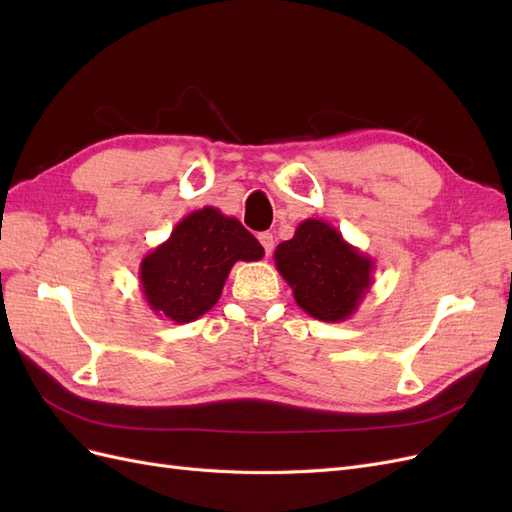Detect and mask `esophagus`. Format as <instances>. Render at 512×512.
Segmentation results:
<instances>
[{"mask_svg": "<svg viewBox=\"0 0 512 512\" xmlns=\"http://www.w3.org/2000/svg\"><path fill=\"white\" fill-rule=\"evenodd\" d=\"M258 241H260V245H262V247H265V254H267V256H271L273 247H275V239H273L271 232H260V235H258Z\"/></svg>", "mask_w": 512, "mask_h": 512, "instance_id": "obj_1", "label": "esophagus"}]
</instances>
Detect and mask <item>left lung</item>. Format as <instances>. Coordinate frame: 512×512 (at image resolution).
Returning a JSON list of instances; mask_svg holds the SVG:
<instances>
[{
	"label": "left lung",
	"mask_w": 512,
	"mask_h": 512,
	"mask_svg": "<svg viewBox=\"0 0 512 512\" xmlns=\"http://www.w3.org/2000/svg\"><path fill=\"white\" fill-rule=\"evenodd\" d=\"M294 301L316 320L344 322L374 284V258L350 245L324 220H303L273 254Z\"/></svg>",
	"instance_id": "1"
}]
</instances>
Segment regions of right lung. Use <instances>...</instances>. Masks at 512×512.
Masks as SVG:
<instances>
[{
    "label": "right lung",
    "instance_id": "add662e5",
    "mask_svg": "<svg viewBox=\"0 0 512 512\" xmlns=\"http://www.w3.org/2000/svg\"><path fill=\"white\" fill-rule=\"evenodd\" d=\"M262 245L237 218L196 209L141 260L143 297L156 316L185 324L218 303L235 262L260 260Z\"/></svg>",
    "mask_w": 512,
    "mask_h": 512
}]
</instances>
